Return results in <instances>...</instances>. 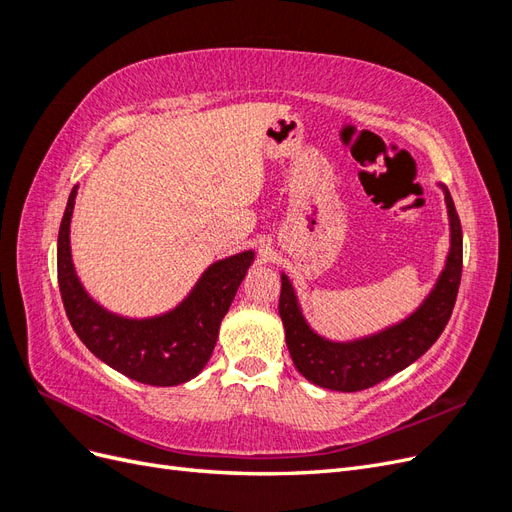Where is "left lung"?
<instances>
[{
    "label": "left lung",
    "mask_w": 512,
    "mask_h": 512,
    "mask_svg": "<svg viewBox=\"0 0 512 512\" xmlns=\"http://www.w3.org/2000/svg\"><path fill=\"white\" fill-rule=\"evenodd\" d=\"M444 200L451 220V252L440 280L423 305L395 327L384 329L354 342H329L309 329L297 294L286 275H282L280 316L286 331V344L292 363L301 374L322 389L354 393L369 389L397 371L406 369L423 356L442 335L453 314L463 265V235L455 203L444 185Z\"/></svg>",
    "instance_id": "1"
}]
</instances>
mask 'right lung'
<instances>
[{
    "label": "right lung",
    "instance_id": "right-lung-1",
    "mask_svg": "<svg viewBox=\"0 0 512 512\" xmlns=\"http://www.w3.org/2000/svg\"><path fill=\"white\" fill-rule=\"evenodd\" d=\"M76 188L70 192L57 237V280L68 320L81 342L108 367L136 382L177 386L196 378L218 342L220 324L250 269L247 250L213 262L194 290L175 309L156 318H123L106 312L76 277L70 254V218Z\"/></svg>",
    "mask_w": 512,
    "mask_h": 512
}]
</instances>
